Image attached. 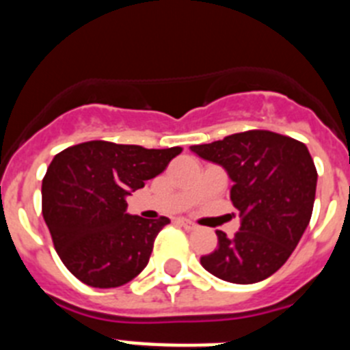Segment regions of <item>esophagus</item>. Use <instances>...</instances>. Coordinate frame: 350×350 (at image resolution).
Returning a JSON list of instances; mask_svg holds the SVG:
<instances>
[{
  "instance_id": "esophagus-1",
  "label": "esophagus",
  "mask_w": 350,
  "mask_h": 350,
  "mask_svg": "<svg viewBox=\"0 0 350 350\" xmlns=\"http://www.w3.org/2000/svg\"><path fill=\"white\" fill-rule=\"evenodd\" d=\"M178 224L184 226L185 230H194L196 228V224L193 221H189V219H178Z\"/></svg>"
}]
</instances>
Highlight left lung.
<instances>
[{
    "label": "left lung",
    "instance_id": "8db88e82",
    "mask_svg": "<svg viewBox=\"0 0 350 350\" xmlns=\"http://www.w3.org/2000/svg\"><path fill=\"white\" fill-rule=\"evenodd\" d=\"M202 159L230 175V198L240 212V231H215L217 249L202 267L217 279L256 284L282 267L312 217L317 170L307 145L279 133L252 129L224 140L193 145Z\"/></svg>",
    "mask_w": 350,
    "mask_h": 350
}]
</instances>
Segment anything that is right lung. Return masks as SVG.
I'll return each mask as SVG.
<instances>
[{
    "instance_id": "1",
    "label": "right lung",
    "mask_w": 350,
    "mask_h": 350,
    "mask_svg": "<svg viewBox=\"0 0 350 350\" xmlns=\"http://www.w3.org/2000/svg\"><path fill=\"white\" fill-rule=\"evenodd\" d=\"M180 147L92 140L64 148L42 182V212L64 267L91 287H119L147 267L168 217L126 212V198L159 175Z\"/></svg>"
}]
</instances>
